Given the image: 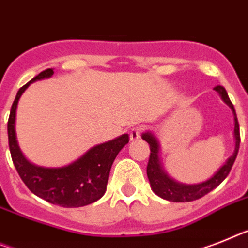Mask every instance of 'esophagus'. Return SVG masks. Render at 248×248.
Masks as SVG:
<instances>
[{
    "label": "esophagus",
    "mask_w": 248,
    "mask_h": 248,
    "mask_svg": "<svg viewBox=\"0 0 248 248\" xmlns=\"http://www.w3.org/2000/svg\"><path fill=\"white\" fill-rule=\"evenodd\" d=\"M142 132H143L142 126L133 128L132 130H130V133H129V139H130V140H138V139L140 138V134H142Z\"/></svg>",
    "instance_id": "esophagus-1"
}]
</instances>
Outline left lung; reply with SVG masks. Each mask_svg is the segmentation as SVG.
<instances>
[{
	"label": "left lung",
	"mask_w": 248,
	"mask_h": 248,
	"mask_svg": "<svg viewBox=\"0 0 248 248\" xmlns=\"http://www.w3.org/2000/svg\"><path fill=\"white\" fill-rule=\"evenodd\" d=\"M214 90L219 93L223 101L226 102L233 111V118H234V132H233V134H234V143L236 144H234V151H233L230 158L227 159L226 162L217 170L210 179L199 184H191V185L179 183V181L173 180L171 176L167 175V172L163 170L162 163H161V146H159L158 139L149 130L142 134V138L148 143L149 148H151V156H149L148 166H147V176H148L149 184H151L153 193L161 196L162 199L175 202H186L200 199V198H202L208 193H210L212 190L216 189L219 184H222L223 180L228 176L233 163L236 161L239 148V142H241L236 110H234V106L231 102L228 93H227L224 87L217 86V87H214Z\"/></svg>",
	"instance_id": "1"
}]
</instances>
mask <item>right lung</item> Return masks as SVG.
<instances>
[{
	"mask_svg": "<svg viewBox=\"0 0 248 248\" xmlns=\"http://www.w3.org/2000/svg\"><path fill=\"white\" fill-rule=\"evenodd\" d=\"M53 73V68L43 71L17 91L7 124L10 152L18 175L32 194L63 208H79L104 196L112 162L129 142V136L123 134L109 142L93 146L79 158L62 167H43L30 162L21 152L16 137L18 100L30 83L49 78Z\"/></svg>",
	"mask_w": 248,
	"mask_h": 248,
	"instance_id": "obj_1",
	"label": "right lung"
}]
</instances>
